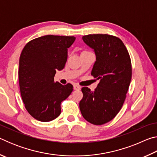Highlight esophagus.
Masks as SVG:
<instances>
[{
	"label": "esophagus",
	"mask_w": 157,
	"mask_h": 157,
	"mask_svg": "<svg viewBox=\"0 0 157 157\" xmlns=\"http://www.w3.org/2000/svg\"><path fill=\"white\" fill-rule=\"evenodd\" d=\"M73 89L75 90H79L81 89V86H79V85H78V84H75L73 86Z\"/></svg>",
	"instance_id": "obj_1"
}]
</instances>
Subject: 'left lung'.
<instances>
[{"label":"left lung","mask_w":157,"mask_h":157,"mask_svg":"<svg viewBox=\"0 0 157 157\" xmlns=\"http://www.w3.org/2000/svg\"><path fill=\"white\" fill-rule=\"evenodd\" d=\"M82 39L94 50L96 61L91 75L100 82L94 91L82 87L79 109L85 120L100 125L115 118L123 107L132 79L131 59L118 37L96 34L83 36Z\"/></svg>","instance_id":"left-lung-1"}]
</instances>
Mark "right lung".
<instances>
[{"label": "right lung", "mask_w": 157, "mask_h": 157, "mask_svg": "<svg viewBox=\"0 0 157 157\" xmlns=\"http://www.w3.org/2000/svg\"><path fill=\"white\" fill-rule=\"evenodd\" d=\"M75 36L46 35L25 45L19 59L21 95L28 112L41 122H49L61 113V102L73 90L71 84L54 81L57 71L64 68L68 48Z\"/></svg>", "instance_id": "add662e5"}]
</instances>
